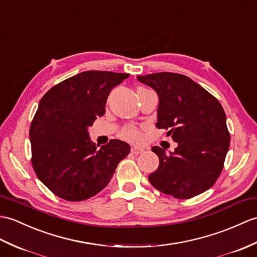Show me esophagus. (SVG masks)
Returning a JSON list of instances; mask_svg holds the SVG:
<instances>
[{
  "mask_svg": "<svg viewBox=\"0 0 257 257\" xmlns=\"http://www.w3.org/2000/svg\"><path fill=\"white\" fill-rule=\"evenodd\" d=\"M143 151H145V149H143V148H138V147L131 148V153H133V154H140Z\"/></svg>",
  "mask_w": 257,
  "mask_h": 257,
  "instance_id": "1",
  "label": "esophagus"
}]
</instances>
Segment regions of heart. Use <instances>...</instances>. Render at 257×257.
Wrapping results in <instances>:
<instances>
[{
  "instance_id": "heart-1",
  "label": "heart",
  "mask_w": 257,
  "mask_h": 257,
  "mask_svg": "<svg viewBox=\"0 0 257 257\" xmlns=\"http://www.w3.org/2000/svg\"><path fill=\"white\" fill-rule=\"evenodd\" d=\"M147 89L146 87L143 86H138L137 87V93L141 92V91H145ZM121 137L124 138L128 141L131 142H140L142 140V135H141V131L139 128H136V127H126L122 131H121Z\"/></svg>"
}]
</instances>
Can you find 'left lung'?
I'll return each instance as SVG.
<instances>
[{"label":"left lung","mask_w":257,"mask_h":257,"mask_svg":"<svg viewBox=\"0 0 257 257\" xmlns=\"http://www.w3.org/2000/svg\"><path fill=\"white\" fill-rule=\"evenodd\" d=\"M159 95V129L177 142L174 152L152 151L159 168L149 175L153 187L178 199H189L213 186L230 147L225 112L219 100L188 76L160 72L138 76Z\"/></svg>","instance_id":"8db88e82"}]
</instances>
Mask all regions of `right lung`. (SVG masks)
<instances>
[{
  "instance_id": "right-lung-1",
  "label": "right lung",
  "mask_w": 257,
  "mask_h": 257,
  "mask_svg": "<svg viewBox=\"0 0 257 257\" xmlns=\"http://www.w3.org/2000/svg\"><path fill=\"white\" fill-rule=\"evenodd\" d=\"M129 74L85 71L52 86L39 101L29 128L36 175L68 201L91 198L111 180L130 152L128 143L110 140L97 149L87 128L105 114L112 87Z\"/></svg>"
}]
</instances>
